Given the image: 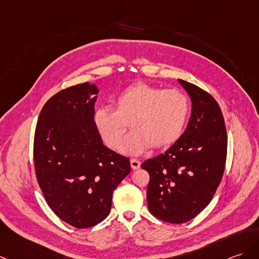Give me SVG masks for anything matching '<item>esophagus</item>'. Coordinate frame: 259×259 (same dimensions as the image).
Wrapping results in <instances>:
<instances>
[{
    "label": "esophagus",
    "mask_w": 259,
    "mask_h": 259,
    "mask_svg": "<svg viewBox=\"0 0 259 259\" xmlns=\"http://www.w3.org/2000/svg\"><path fill=\"white\" fill-rule=\"evenodd\" d=\"M130 164H131V167L134 170H138L141 165V162L139 160H136V159H131L130 160Z\"/></svg>",
    "instance_id": "esophagus-1"
}]
</instances>
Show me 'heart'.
I'll list each match as a JSON object with an SVG mask.
<instances>
[{"label":"heart","instance_id":"heart-1","mask_svg":"<svg viewBox=\"0 0 259 259\" xmlns=\"http://www.w3.org/2000/svg\"><path fill=\"white\" fill-rule=\"evenodd\" d=\"M116 109L100 107L94 122L102 140L119 149L129 127L134 128L124 140V153L138 155L152 146L165 148L180 139L190 115V102L177 89H162L148 83L125 88L115 100Z\"/></svg>","mask_w":259,"mask_h":259}]
</instances>
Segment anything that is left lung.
<instances>
[{"label": "left lung", "mask_w": 259, "mask_h": 259, "mask_svg": "<svg viewBox=\"0 0 259 259\" xmlns=\"http://www.w3.org/2000/svg\"><path fill=\"white\" fill-rule=\"evenodd\" d=\"M192 102L191 117L178 141L144 161L149 172V211L173 224L194 219L212 201L223 177L227 138L221 108L211 95L178 79Z\"/></svg>", "instance_id": "obj_1"}]
</instances>
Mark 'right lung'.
Here are the masks:
<instances>
[{
  "label": "right lung",
  "instance_id": "1",
  "mask_svg": "<svg viewBox=\"0 0 259 259\" xmlns=\"http://www.w3.org/2000/svg\"><path fill=\"white\" fill-rule=\"evenodd\" d=\"M95 83L64 89L41 108L34 163L45 200L62 221L87 228L110 213L112 193L130 173V161L102 143L94 122Z\"/></svg>",
  "mask_w": 259,
  "mask_h": 259
}]
</instances>
